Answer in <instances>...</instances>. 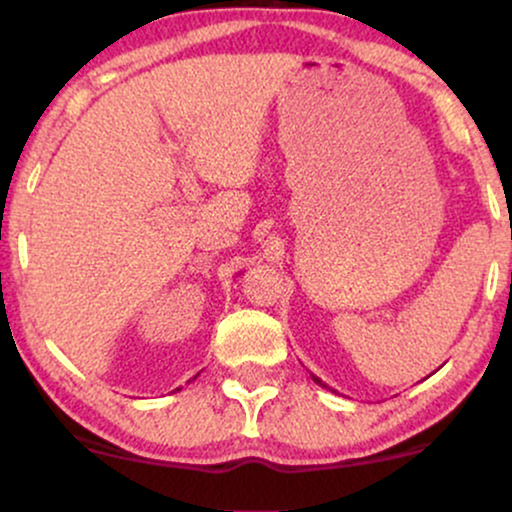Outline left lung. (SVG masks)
<instances>
[{
    "mask_svg": "<svg viewBox=\"0 0 512 512\" xmlns=\"http://www.w3.org/2000/svg\"><path fill=\"white\" fill-rule=\"evenodd\" d=\"M313 380H315V383H317V385H322V387H325V383H322V380H320V378H315V375H313Z\"/></svg>",
    "mask_w": 512,
    "mask_h": 512,
    "instance_id": "obj_1",
    "label": "left lung"
}]
</instances>
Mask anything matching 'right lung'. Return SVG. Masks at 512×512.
<instances>
[{
    "mask_svg": "<svg viewBox=\"0 0 512 512\" xmlns=\"http://www.w3.org/2000/svg\"><path fill=\"white\" fill-rule=\"evenodd\" d=\"M199 375V373H197ZM197 375H195V378H197ZM195 378H192V380H195ZM178 390H180V387H178Z\"/></svg>",
    "mask_w": 512,
    "mask_h": 512,
    "instance_id": "add662e5",
    "label": "right lung"
}]
</instances>
